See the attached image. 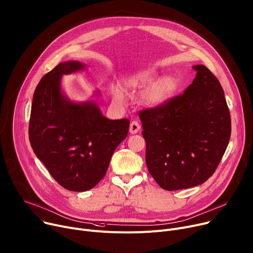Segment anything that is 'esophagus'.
I'll return each mask as SVG.
<instances>
[{"mask_svg": "<svg viewBox=\"0 0 253 253\" xmlns=\"http://www.w3.org/2000/svg\"><path fill=\"white\" fill-rule=\"evenodd\" d=\"M140 129H141V126L138 122L133 121L130 123V125H129V132L130 133H138L140 131Z\"/></svg>", "mask_w": 253, "mask_h": 253, "instance_id": "1", "label": "esophagus"}]
</instances>
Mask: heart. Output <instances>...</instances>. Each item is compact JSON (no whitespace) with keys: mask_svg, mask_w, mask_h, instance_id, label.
<instances>
[{"mask_svg":"<svg viewBox=\"0 0 253 253\" xmlns=\"http://www.w3.org/2000/svg\"><path fill=\"white\" fill-rule=\"evenodd\" d=\"M157 78L158 75L154 69H142L129 75L126 79V84L133 91L147 87L142 95L144 105L153 109L160 108L166 105L178 92L180 83L175 78L165 77L154 84ZM112 97L118 104H123L126 100L124 91L118 86L112 88Z\"/></svg>","mask_w":253,"mask_h":253,"instance_id":"obj_1","label":"heart"}]
</instances>
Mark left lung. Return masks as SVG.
Returning <instances> with one entry per match:
<instances>
[{"mask_svg": "<svg viewBox=\"0 0 253 253\" xmlns=\"http://www.w3.org/2000/svg\"><path fill=\"white\" fill-rule=\"evenodd\" d=\"M192 68L197 76L183 94L163 107L140 112L148 170L166 190L207 181L231 135L230 112L219 80L203 65Z\"/></svg>", "mask_w": 253, "mask_h": 253, "instance_id": "obj_1", "label": "left lung"}]
</instances>
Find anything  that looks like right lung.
I'll return each mask as SVG.
<instances>
[{
	"instance_id": "1",
	"label": "right lung",
	"mask_w": 253,
	"mask_h": 253,
	"mask_svg": "<svg viewBox=\"0 0 253 253\" xmlns=\"http://www.w3.org/2000/svg\"><path fill=\"white\" fill-rule=\"evenodd\" d=\"M85 68L70 61L45 74L34 91L29 121L36 157L57 183L72 191L89 190L104 177L129 126L126 119H106L94 101L76 103L63 93L62 77Z\"/></svg>"
}]
</instances>
